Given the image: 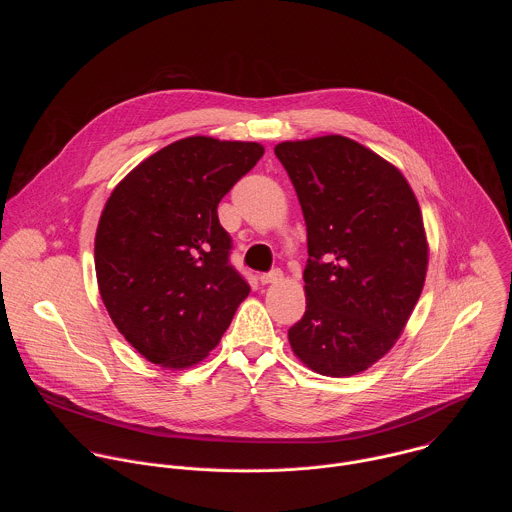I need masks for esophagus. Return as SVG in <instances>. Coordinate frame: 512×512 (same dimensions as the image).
<instances>
[{
    "instance_id": "obj_1",
    "label": "esophagus",
    "mask_w": 512,
    "mask_h": 512,
    "mask_svg": "<svg viewBox=\"0 0 512 512\" xmlns=\"http://www.w3.org/2000/svg\"><path fill=\"white\" fill-rule=\"evenodd\" d=\"M281 277H283V273H281L279 269H271L269 273H263L259 279H261L263 285H267V283H277V281H281Z\"/></svg>"
}]
</instances>
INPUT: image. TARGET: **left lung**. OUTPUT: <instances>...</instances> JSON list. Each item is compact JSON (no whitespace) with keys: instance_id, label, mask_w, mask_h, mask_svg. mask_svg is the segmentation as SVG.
I'll list each match as a JSON object with an SVG mask.
<instances>
[{"instance_id":"obj_1","label":"left lung","mask_w":512,"mask_h":512,"mask_svg":"<svg viewBox=\"0 0 512 512\" xmlns=\"http://www.w3.org/2000/svg\"><path fill=\"white\" fill-rule=\"evenodd\" d=\"M308 229L306 314L287 330L296 356L326 377L383 358L425 283L427 241L403 174L354 139L324 135L275 145Z\"/></svg>"}]
</instances>
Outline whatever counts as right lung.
<instances>
[{"label":"right lung","instance_id":"1","mask_svg":"<svg viewBox=\"0 0 512 512\" xmlns=\"http://www.w3.org/2000/svg\"><path fill=\"white\" fill-rule=\"evenodd\" d=\"M263 152L255 141L186 137L111 192L95 237L99 291L117 330L150 362H200L249 296L216 208Z\"/></svg>","mask_w":512,"mask_h":512}]
</instances>
